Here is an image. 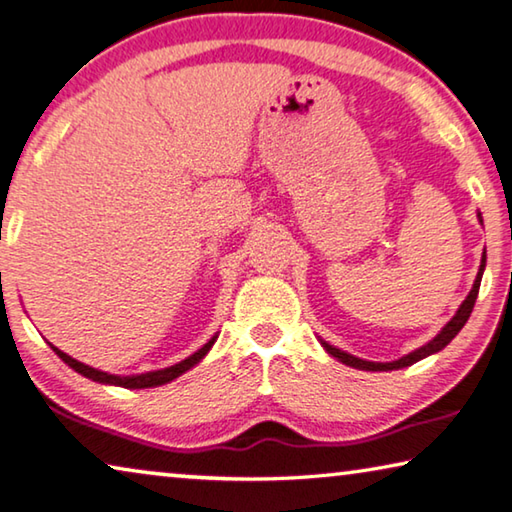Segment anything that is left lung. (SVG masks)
<instances>
[{
  "instance_id": "obj_1",
  "label": "left lung",
  "mask_w": 512,
  "mask_h": 512,
  "mask_svg": "<svg viewBox=\"0 0 512 512\" xmlns=\"http://www.w3.org/2000/svg\"><path fill=\"white\" fill-rule=\"evenodd\" d=\"M483 270H485V254H483V258H481V267H479V274H476L474 286H472V290H469V295L465 297L463 304H460V308L456 311V315L451 317V320L447 322L445 329H442L438 335H435V338H433L431 342H426V345H424V347H420V349L410 351V354H408V356H404V358L392 360V363H372V360L356 358V356L347 354V351L335 349L333 345H329V342H324V340H322V347H324L326 351H329V354H331L333 358L342 360V363H345V365H351V367H356V370H365V372H390V370H401V367L413 365V363H417V360H422V358H426V356L435 354V351L445 349V347L449 345V342L456 338L458 331L463 329L465 322L469 320V315H472L474 301H476V297H479V288H481V276H483Z\"/></svg>"
}]
</instances>
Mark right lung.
<instances>
[{
	"label": "right lung",
	"mask_w": 512,
	"mask_h": 512,
	"mask_svg": "<svg viewBox=\"0 0 512 512\" xmlns=\"http://www.w3.org/2000/svg\"><path fill=\"white\" fill-rule=\"evenodd\" d=\"M217 335H213L211 340L206 342L204 347L197 349L195 354L188 356L186 360H181V363L172 365V367H165V370H156V372H145V374H136V376H117V374H108V372H102V370H95V367H90L86 363H79V360H74L72 356H67L65 351H61L58 347H54L52 342H49V347H52L58 358L63 360V363H67L72 367L74 372H79L86 376V379H92L97 383H106V385H120V388H131V390H140V388H156V385H163V383H170L177 379V376H181L183 372H188L190 367H195L201 358H204L208 354V349H211L215 345Z\"/></svg>",
	"instance_id": "1"
}]
</instances>
